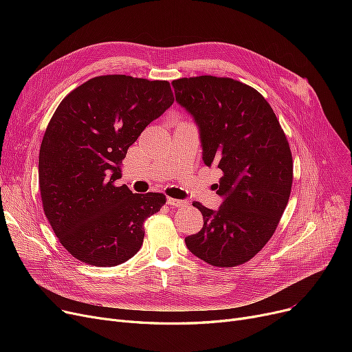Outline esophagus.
<instances>
[{
  "label": "esophagus",
  "mask_w": 352,
  "mask_h": 352,
  "mask_svg": "<svg viewBox=\"0 0 352 352\" xmlns=\"http://www.w3.org/2000/svg\"><path fill=\"white\" fill-rule=\"evenodd\" d=\"M166 202H168V204H170L171 207H177V208H184V207H187V206H188V201H186V199L166 198Z\"/></svg>",
  "instance_id": "34e87169"
}]
</instances>
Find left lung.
<instances>
[{
	"mask_svg": "<svg viewBox=\"0 0 352 352\" xmlns=\"http://www.w3.org/2000/svg\"><path fill=\"white\" fill-rule=\"evenodd\" d=\"M175 101L199 129L202 161L223 171L217 211L192 202L201 231L187 248L214 267L250 261L270 241L287 207L292 186V155L287 137L267 100L232 78L201 76L173 81Z\"/></svg>",
	"mask_w": 352,
	"mask_h": 352,
	"instance_id": "obj_1",
	"label": "left lung"
}]
</instances>
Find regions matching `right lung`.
I'll return each mask as SVG.
<instances>
[{"mask_svg":"<svg viewBox=\"0 0 352 352\" xmlns=\"http://www.w3.org/2000/svg\"><path fill=\"white\" fill-rule=\"evenodd\" d=\"M173 102L168 81L101 76L55 109L40 148L41 199L55 235L81 263L114 267L141 248L144 221L165 195L114 182L128 148Z\"/></svg>","mask_w":352,"mask_h":352,"instance_id":"obj_1","label":"right lung"}]
</instances>
